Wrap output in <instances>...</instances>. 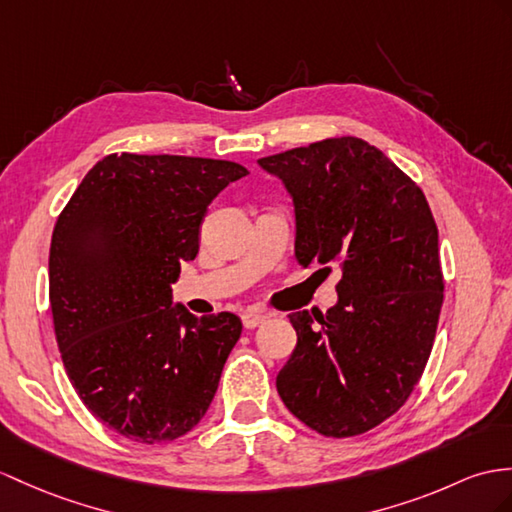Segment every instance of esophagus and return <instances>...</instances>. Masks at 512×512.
Here are the masks:
<instances>
[{
	"mask_svg": "<svg viewBox=\"0 0 512 512\" xmlns=\"http://www.w3.org/2000/svg\"><path fill=\"white\" fill-rule=\"evenodd\" d=\"M241 319H243V326L245 328H256L263 321H267L269 317L265 313H260V310H247V313H243Z\"/></svg>",
	"mask_w": 512,
	"mask_h": 512,
	"instance_id": "34e87169",
	"label": "esophagus"
}]
</instances>
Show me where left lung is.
Returning a JSON list of instances; mask_svg holds the SVG:
<instances>
[{"label":"left lung","instance_id":"left-lung-1","mask_svg":"<svg viewBox=\"0 0 512 512\" xmlns=\"http://www.w3.org/2000/svg\"><path fill=\"white\" fill-rule=\"evenodd\" d=\"M295 204L299 265L341 269L326 315H289L297 345L276 386L323 436L380 426L413 393L443 306L439 230L428 199L378 147L323 139L260 158ZM321 271V269H319Z\"/></svg>","mask_w":512,"mask_h":512}]
</instances>
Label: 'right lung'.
Returning a JSON list of instances; mask_svg holds the SVG:
<instances>
[{
	"instance_id": "right-lung-1",
	"label": "right lung",
	"mask_w": 512,
	"mask_h": 512,
	"mask_svg": "<svg viewBox=\"0 0 512 512\" xmlns=\"http://www.w3.org/2000/svg\"><path fill=\"white\" fill-rule=\"evenodd\" d=\"M243 176L230 160L110 154L58 215L49 304L62 365L82 404L130 441L184 436L217 393L243 323L171 306V284L199 252L208 204Z\"/></svg>"
}]
</instances>
